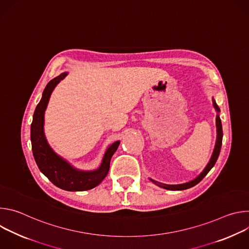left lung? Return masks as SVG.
I'll return each mask as SVG.
<instances>
[{
	"mask_svg": "<svg viewBox=\"0 0 249 249\" xmlns=\"http://www.w3.org/2000/svg\"><path fill=\"white\" fill-rule=\"evenodd\" d=\"M213 104H214V107L215 109L217 110L218 112V115H217V118H216V126H217V141H216V146H215V149H214V152H213V155L211 157V160L210 161L208 162V164L206 165V167L204 168V170L196 177L195 179L189 181V182H186V183H183V184H176V185H169V184H164V183H160L159 181H156L154 179H151L150 180L152 182H154L156 185L161 187V188H164V189H167V190H185V189H188V188H191L193 186H195L196 184H198L204 177L207 175V173L212 169V167L215 165L218 158H219V155H220V152H221V148H222V141H223V128H222V122H221V118L219 116V112H220V108L219 106L217 105L216 101L213 99Z\"/></svg>",
	"mask_w": 249,
	"mask_h": 249,
	"instance_id": "left-lung-1",
	"label": "left lung"
}]
</instances>
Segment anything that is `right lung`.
Wrapping results in <instances>:
<instances>
[{
    "mask_svg": "<svg viewBox=\"0 0 249 249\" xmlns=\"http://www.w3.org/2000/svg\"><path fill=\"white\" fill-rule=\"evenodd\" d=\"M66 76L67 73H63L47 84L41 100L35 108L30 130L32 154L40 171L54 185L67 191H85L94 188L105 178L110 167V160L120 142L117 141L108 147L100 166L92 171L75 168L51 149L43 129L44 112L53 89Z\"/></svg>",
    "mask_w": 249,
    "mask_h": 249,
    "instance_id": "1",
    "label": "right lung"
}]
</instances>
